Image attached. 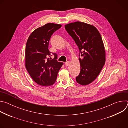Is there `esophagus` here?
<instances>
[{"instance_id":"34e87169","label":"esophagus","mask_w":128,"mask_h":128,"mask_svg":"<svg viewBox=\"0 0 128 128\" xmlns=\"http://www.w3.org/2000/svg\"><path fill=\"white\" fill-rule=\"evenodd\" d=\"M69 64H70V62L69 61H66L65 63V66H68V65H69Z\"/></svg>"}]
</instances>
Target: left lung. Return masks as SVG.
<instances>
[{
  "label": "left lung",
  "instance_id": "8db88e82",
  "mask_svg": "<svg viewBox=\"0 0 128 128\" xmlns=\"http://www.w3.org/2000/svg\"><path fill=\"white\" fill-rule=\"evenodd\" d=\"M65 28L75 41L82 57L79 58L80 71L76 80L81 85H88L97 78L105 63L101 35L93 25L79 21L66 24Z\"/></svg>",
  "mask_w": 128,
  "mask_h": 128
}]
</instances>
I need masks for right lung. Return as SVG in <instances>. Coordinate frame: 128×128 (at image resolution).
Returning a JSON list of instances; mask_svg holds the SVG:
<instances>
[{
	"mask_svg": "<svg viewBox=\"0 0 128 128\" xmlns=\"http://www.w3.org/2000/svg\"><path fill=\"white\" fill-rule=\"evenodd\" d=\"M61 26V24L47 23L34 30L26 43V68L33 80L42 86H50L55 82L58 73L63 64L57 61L55 53H52L54 57L52 59L48 50L52 35Z\"/></svg>",
	"mask_w": 128,
	"mask_h": 128,
	"instance_id": "right-lung-1",
	"label": "right lung"
}]
</instances>
